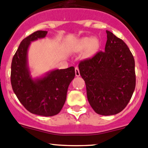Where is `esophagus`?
Here are the masks:
<instances>
[{
	"mask_svg": "<svg viewBox=\"0 0 148 148\" xmlns=\"http://www.w3.org/2000/svg\"><path fill=\"white\" fill-rule=\"evenodd\" d=\"M75 75L77 77H79L80 76V73H79V70L78 67H75Z\"/></svg>",
	"mask_w": 148,
	"mask_h": 148,
	"instance_id": "34e87169",
	"label": "esophagus"
}]
</instances>
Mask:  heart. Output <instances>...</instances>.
Instances as JSON below:
<instances>
[{"mask_svg":"<svg viewBox=\"0 0 148 148\" xmlns=\"http://www.w3.org/2000/svg\"><path fill=\"white\" fill-rule=\"evenodd\" d=\"M98 44L95 39L92 37H84L77 41L76 46L74 47V51H82L88 49L87 56H92L96 51Z\"/></svg>","mask_w":148,"mask_h":148,"instance_id":"obj_1","label":"heart"}]
</instances>
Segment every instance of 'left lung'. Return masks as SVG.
Listing matches in <instances>:
<instances>
[{"label": "left lung", "instance_id": "1", "mask_svg": "<svg viewBox=\"0 0 148 148\" xmlns=\"http://www.w3.org/2000/svg\"><path fill=\"white\" fill-rule=\"evenodd\" d=\"M104 51L79 64L89 104L101 115H114L127 105L135 88V59L120 38L106 31Z\"/></svg>", "mask_w": 148, "mask_h": 148}]
</instances>
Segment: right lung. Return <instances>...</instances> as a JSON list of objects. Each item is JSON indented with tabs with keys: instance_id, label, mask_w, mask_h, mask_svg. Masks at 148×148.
I'll use <instances>...</instances> for the list:
<instances>
[{
	"instance_id": "obj_1",
	"label": "right lung",
	"mask_w": 148,
	"mask_h": 148,
	"mask_svg": "<svg viewBox=\"0 0 148 148\" xmlns=\"http://www.w3.org/2000/svg\"><path fill=\"white\" fill-rule=\"evenodd\" d=\"M48 31H37L21 42L11 63L10 82L15 95L32 114L50 117L57 114L64 104L68 87L75 77L74 66L53 69L33 78L28 66L31 43L46 36Z\"/></svg>"
}]
</instances>
